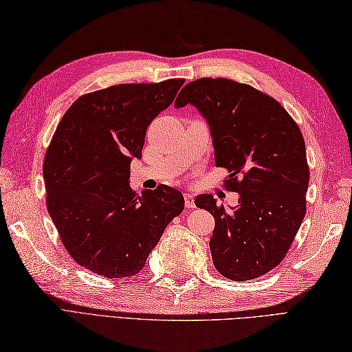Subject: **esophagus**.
Instances as JSON below:
<instances>
[{
    "mask_svg": "<svg viewBox=\"0 0 352 352\" xmlns=\"http://www.w3.org/2000/svg\"><path fill=\"white\" fill-rule=\"evenodd\" d=\"M186 208H195V197L192 193H184Z\"/></svg>",
    "mask_w": 352,
    "mask_h": 352,
    "instance_id": "esophagus-1",
    "label": "esophagus"
}]
</instances>
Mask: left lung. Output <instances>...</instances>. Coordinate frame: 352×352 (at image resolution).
I'll return each mask as SVG.
<instances>
[{"mask_svg": "<svg viewBox=\"0 0 352 352\" xmlns=\"http://www.w3.org/2000/svg\"><path fill=\"white\" fill-rule=\"evenodd\" d=\"M192 104L210 124L215 166L226 168V188L239 195L226 210L212 195L197 208L212 214V263L233 281L267 274L283 262L306 212L309 168L299 126L276 99L229 78L186 85L175 107Z\"/></svg>", "mask_w": 352, "mask_h": 352, "instance_id": "left-lung-1", "label": "left lung"}]
</instances>
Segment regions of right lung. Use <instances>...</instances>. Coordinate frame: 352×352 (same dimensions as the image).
<instances>
[{
  "instance_id": "obj_1",
  "label": "right lung",
  "mask_w": 352,
  "mask_h": 352,
  "mask_svg": "<svg viewBox=\"0 0 352 352\" xmlns=\"http://www.w3.org/2000/svg\"><path fill=\"white\" fill-rule=\"evenodd\" d=\"M184 78L116 85L71 105L43 165L46 204L62 244L76 262L104 278L137 275L169 221L184 210L165 184L141 195L129 187L147 126L173 104Z\"/></svg>"
}]
</instances>
